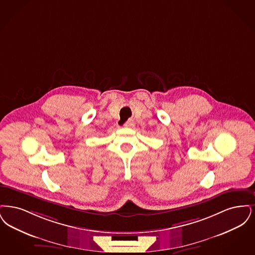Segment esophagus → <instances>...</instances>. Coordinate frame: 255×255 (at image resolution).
<instances>
[{"instance_id": "34e87169", "label": "esophagus", "mask_w": 255, "mask_h": 255, "mask_svg": "<svg viewBox=\"0 0 255 255\" xmlns=\"http://www.w3.org/2000/svg\"><path fill=\"white\" fill-rule=\"evenodd\" d=\"M124 126L126 128H132L133 126H134V122H133L132 120H128V122H126Z\"/></svg>"}]
</instances>
